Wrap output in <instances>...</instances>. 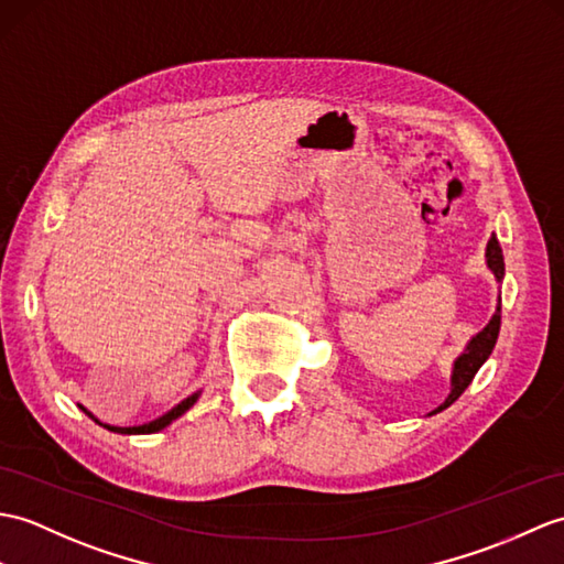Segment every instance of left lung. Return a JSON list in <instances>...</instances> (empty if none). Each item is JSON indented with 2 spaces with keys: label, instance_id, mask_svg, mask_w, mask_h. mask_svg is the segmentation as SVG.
<instances>
[{
  "label": "left lung",
  "instance_id": "8db88e82",
  "mask_svg": "<svg viewBox=\"0 0 564 564\" xmlns=\"http://www.w3.org/2000/svg\"><path fill=\"white\" fill-rule=\"evenodd\" d=\"M486 259H488L490 271L495 273V279L502 281V276H505V257H502V247H500V242H497L495 235L488 242ZM500 312H502V307L497 305V312L492 314L490 324L480 334L470 338V344L466 346V352H462V356L456 358L454 372H452V394L447 397V401L440 405V409H435L432 413L444 411L447 405H452L456 399H459L466 391V387L474 382V377L480 370V365L490 358V352H492L495 341H497V334H500Z\"/></svg>",
  "mask_w": 564,
  "mask_h": 564
}]
</instances>
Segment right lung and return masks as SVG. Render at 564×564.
Masks as SVG:
<instances>
[{"mask_svg": "<svg viewBox=\"0 0 564 564\" xmlns=\"http://www.w3.org/2000/svg\"><path fill=\"white\" fill-rule=\"evenodd\" d=\"M196 399H199V391H196V394H192V397H187L185 401H182V403H177L175 405V409L173 411H167L165 415H161V417H155V421H151V423H147V425H137V427H115V425H102L100 421H96V417L94 415H90L86 409H84V405H82V411H86L90 417H94V421L98 423V425H102V427H108L110 432H120V435H151V432H159V430H163L165 425H170V423H173L175 421V417H180L182 413H185V411H189L192 409V405L196 403Z\"/></svg>", "mask_w": 564, "mask_h": 564, "instance_id": "right-lung-1", "label": "right lung"}]
</instances>
